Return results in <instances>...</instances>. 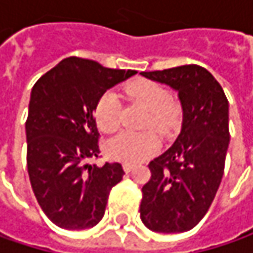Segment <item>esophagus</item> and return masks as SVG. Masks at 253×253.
Listing matches in <instances>:
<instances>
[{
  "label": "esophagus",
  "mask_w": 253,
  "mask_h": 253,
  "mask_svg": "<svg viewBox=\"0 0 253 253\" xmlns=\"http://www.w3.org/2000/svg\"><path fill=\"white\" fill-rule=\"evenodd\" d=\"M133 169H134V166H133V164H127V163H125V164H123V170H125L126 173H130Z\"/></svg>",
  "instance_id": "1"
}]
</instances>
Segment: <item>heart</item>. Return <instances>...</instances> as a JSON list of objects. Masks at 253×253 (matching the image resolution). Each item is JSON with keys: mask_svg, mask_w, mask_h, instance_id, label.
<instances>
[{"mask_svg": "<svg viewBox=\"0 0 253 253\" xmlns=\"http://www.w3.org/2000/svg\"><path fill=\"white\" fill-rule=\"evenodd\" d=\"M126 93L133 101L142 104L148 110V126L155 127L160 133H170L178 122V108L171 102L169 89L158 82L137 79L126 86ZM95 120L101 131H116L120 122V102L114 92L101 96L95 108ZM160 148V139L152 130L146 131H122L107 143L110 158L134 164L148 160Z\"/></svg>", "mask_w": 253, "mask_h": 253, "instance_id": "obj_1", "label": "heart"}]
</instances>
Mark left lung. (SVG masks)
I'll use <instances>...</instances> for the list:
<instances>
[{
    "instance_id": "8db88e82",
    "label": "left lung",
    "mask_w": 253,
    "mask_h": 253,
    "mask_svg": "<svg viewBox=\"0 0 253 253\" xmlns=\"http://www.w3.org/2000/svg\"><path fill=\"white\" fill-rule=\"evenodd\" d=\"M140 75L177 90L183 108L176 142L148 166L140 218L152 231L183 233L204 218L221 183L230 142L228 101L214 76L196 64Z\"/></svg>"
}]
</instances>
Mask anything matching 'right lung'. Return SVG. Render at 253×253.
Masks as SVG:
<instances>
[{
	"mask_svg": "<svg viewBox=\"0 0 253 253\" xmlns=\"http://www.w3.org/2000/svg\"><path fill=\"white\" fill-rule=\"evenodd\" d=\"M134 73L69 57L35 83L26 120L27 173L38 204L55 226L83 230L104 217L110 190L125 171L119 163H86L99 155L93 111L110 87Z\"/></svg>",
	"mask_w": 253,
	"mask_h": 253,
	"instance_id": "right-lung-1",
	"label": "right lung"
}]
</instances>
